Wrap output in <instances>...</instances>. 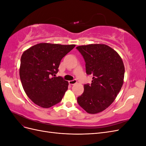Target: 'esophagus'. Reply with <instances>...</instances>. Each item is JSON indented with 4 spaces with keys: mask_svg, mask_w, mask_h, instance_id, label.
I'll list each match as a JSON object with an SVG mask.
<instances>
[{
    "mask_svg": "<svg viewBox=\"0 0 146 146\" xmlns=\"http://www.w3.org/2000/svg\"><path fill=\"white\" fill-rule=\"evenodd\" d=\"M77 82V80H76V79H74V80H70L69 82V83L70 84V85H74V84H76Z\"/></svg>",
    "mask_w": 146,
    "mask_h": 146,
    "instance_id": "34e87169",
    "label": "esophagus"
}]
</instances>
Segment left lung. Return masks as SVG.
<instances>
[{
    "mask_svg": "<svg viewBox=\"0 0 146 146\" xmlns=\"http://www.w3.org/2000/svg\"><path fill=\"white\" fill-rule=\"evenodd\" d=\"M76 48L85 59L86 74L93 76L90 85H84L78 104L88 113H100L113 102L121 90L125 73L123 61L116 50L104 44Z\"/></svg>",
    "mask_w": 146,
    "mask_h": 146,
    "instance_id": "1",
    "label": "left lung"
}]
</instances>
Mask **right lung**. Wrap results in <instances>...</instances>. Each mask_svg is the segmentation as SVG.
<instances>
[{
	"label": "right lung",
	"mask_w": 146,
	"mask_h": 146,
	"mask_svg": "<svg viewBox=\"0 0 146 146\" xmlns=\"http://www.w3.org/2000/svg\"><path fill=\"white\" fill-rule=\"evenodd\" d=\"M75 46L42 42L23 52L19 76L25 92L33 103L48 108L62 100L69 83L55 74L61 59Z\"/></svg>",
	"instance_id": "right-lung-1"
}]
</instances>
